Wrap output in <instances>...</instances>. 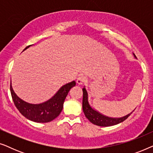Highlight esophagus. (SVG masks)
Wrapping results in <instances>:
<instances>
[{"label":"esophagus","mask_w":153,"mask_h":153,"mask_svg":"<svg viewBox=\"0 0 153 153\" xmlns=\"http://www.w3.org/2000/svg\"><path fill=\"white\" fill-rule=\"evenodd\" d=\"M85 78L82 75H81V76H79L78 78L76 79V83L78 85H82L83 83L85 82Z\"/></svg>","instance_id":"34e87169"}]
</instances>
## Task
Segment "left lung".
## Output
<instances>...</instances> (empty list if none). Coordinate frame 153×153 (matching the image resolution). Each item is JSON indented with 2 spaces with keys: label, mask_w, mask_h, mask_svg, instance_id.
<instances>
[{
  "label": "left lung",
  "mask_w": 153,
  "mask_h": 153,
  "mask_svg": "<svg viewBox=\"0 0 153 153\" xmlns=\"http://www.w3.org/2000/svg\"><path fill=\"white\" fill-rule=\"evenodd\" d=\"M134 54V53H133ZM134 56L136 58L134 54ZM83 104L82 107L83 111L85 116L90 120V122L94 125H98L100 127H109L113 125L119 124V123L123 122L126 120L128 117L130 116L134 111L130 114H128L126 116L120 117V118H113V117H108L107 116L101 114L98 111L95 110V108L92 107L88 102V93L85 87L83 88Z\"/></svg>",
  "instance_id": "left-lung-1"
}]
</instances>
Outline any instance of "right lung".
Here are the masks:
<instances>
[{
	"mask_svg": "<svg viewBox=\"0 0 153 153\" xmlns=\"http://www.w3.org/2000/svg\"><path fill=\"white\" fill-rule=\"evenodd\" d=\"M31 45L25 48L24 51ZM76 82L73 81L60 87L55 95L49 100L40 104H30L21 99L14 93L10 83V92L16 107L21 114L28 120L35 123H48L59 116L63 108L65 100L69 91L75 86Z\"/></svg>",
	"mask_w": 153,
	"mask_h": 153,
	"instance_id": "right-lung-1",
	"label": "right lung"
}]
</instances>
